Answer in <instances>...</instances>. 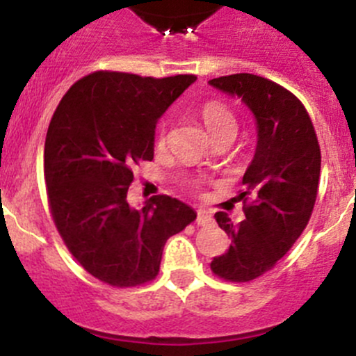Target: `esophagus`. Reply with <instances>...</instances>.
Here are the masks:
<instances>
[{
    "instance_id": "34e87169",
    "label": "esophagus",
    "mask_w": 356,
    "mask_h": 356,
    "mask_svg": "<svg viewBox=\"0 0 356 356\" xmlns=\"http://www.w3.org/2000/svg\"><path fill=\"white\" fill-rule=\"evenodd\" d=\"M211 222V217L207 213V211L203 210H198V217H196V224L201 225V227H204V225H208Z\"/></svg>"
}]
</instances>
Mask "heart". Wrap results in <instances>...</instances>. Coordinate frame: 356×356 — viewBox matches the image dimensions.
I'll list each match as a JSON object with an SVG mask.
<instances>
[{
  "label": "heart",
  "instance_id": "1",
  "mask_svg": "<svg viewBox=\"0 0 356 356\" xmlns=\"http://www.w3.org/2000/svg\"><path fill=\"white\" fill-rule=\"evenodd\" d=\"M201 117H203L204 125H207L208 132H210L213 139H218L227 134L236 136V131H238V118H236L234 111L229 108L225 103L217 102V99L207 102L203 105V108H201ZM167 138L168 125L167 122H163L156 132V146H163L167 143Z\"/></svg>",
  "mask_w": 356,
  "mask_h": 356
}]
</instances>
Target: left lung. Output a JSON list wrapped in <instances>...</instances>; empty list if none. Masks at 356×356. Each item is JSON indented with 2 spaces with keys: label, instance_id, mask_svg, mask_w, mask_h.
<instances>
[{
  "label": "left lung",
  "instance_id": "8db88e82",
  "mask_svg": "<svg viewBox=\"0 0 356 356\" xmlns=\"http://www.w3.org/2000/svg\"><path fill=\"white\" fill-rule=\"evenodd\" d=\"M210 84L239 96L257 117V153L239 191L246 218L234 224L224 211L215 213L232 243L210 264L224 281L250 282L272 270L307 227L317 200L321 146L303 103L277 82L232 74Z\"/></svg>",
  "mask_w": 356,
  "mask_h": 356
}]
</instances>
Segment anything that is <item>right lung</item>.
I'll use <instances>...</instances> for the list:
<instances>
[{"instance_id": "add662e5", "label": "right lung", "mask_w": 356, "mask_h": 356, "mask_svg": "<svg viewBox=\"0 0 356 356\" xmlns=\"http://www.w3.org/2000/svg\"><path fill=\"white\" fill-rule=\"evenodd\" d=\"M195 81L92 72L68 89L49 122L44 181L53 222L79 265L111 288L152 282L167 239L196 218L167 195L141 210L127 203L134 167L153 160L156 120Z\"/></svg>"}]
</instances>
